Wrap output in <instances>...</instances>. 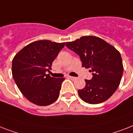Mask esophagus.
Listing matches in <instances>:
<instances>
[{
    "label": "esophagus",
    "instance_id": "1",
    "mask_svg": "<svg viewBox=\"0 0 133 133\" xmlns=\"http://www.w3.org/2000/svg\"><path fill=\"white\" fill-rule=\"evenodd\" d=\"M68 77H69V79H70L71 80H75L77 79V77H72V76H69Z\"/></svg>",
    "mask_w": 133,
    "mask_h": 133
}]
</instances>
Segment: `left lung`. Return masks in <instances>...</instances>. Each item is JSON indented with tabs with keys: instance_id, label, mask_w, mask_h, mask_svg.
Segmentation results:
<instances>
[{
	"instance_id": "1",
	"label": "left lung",
	"mask_w": 133,
	"mask_h": 133,
	"mask_svg": "<svg viewBox=\"0 0 133 133\" xmlns=\"http://www.w3.org/2000/svg\"><path fill=\"white\" fill-rule=\"evenodd\" d=\"M66 46L79 56L82 66L92 72L91 80L79 90L80 98L89 104L105 102L118 88L124 66L120 53L114 46L95 36H84Z\"/></svg>"
}]
</instances>
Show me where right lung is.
<instances>
[{
	"mask_svg": "<svg viewBox=\"0 0 133 133\" xmlns=\"http://www.w3.org/2000/svg\"><path fill=\"white\" fill-rule=\"evenodd\" d=\"M65 43L40 40L30 43L12 60V75L27 99L39 106H47L58 98L63 78H55L49 72L51 64Z\"/></svg>",
	"mask_w": 133,
	"mask_h": 133,
	"instance_id": "obj_1",
	"label": "right lung"
}]
</instances>
